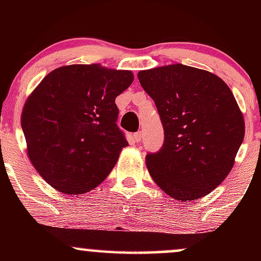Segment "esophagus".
<instances>
[{
    "mask_svg": "<svg viewBox=\"0 0 261 261\" xmlns=\"http://www.w3.org/2000/svg\"><path fill=\"white\" fill-rule=\"evenodd\" d=\"M134 140H135V142H140V141L142 140V134H141V131L134 134Z\"/></svg>",
    "mask_w": 261,
    "mask_h": 261,
    "instance_id": "esophagus-1",
    "label": "esophagus"
}]
</instances>
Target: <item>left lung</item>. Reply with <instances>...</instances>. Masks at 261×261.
I'll return each mask as SVG.
<instances>
[{"label": "left lung", "mask_w": 261, "mask_h": 261, "mask_svg": "<svg viewBox=\"0 0 261 261\" xmlns=\"http://www.w3.org/2000/svg\"><path fill=\"white\" fill-rule=\"evenodd\" d=\"M137 77L164 130L162 148L146 155L152 179L184 202L207 195L228 175L244 139L243 114L232 91L216 74L181 64Z\"/></svg>", "instance_id": "left-lung-1"}]
</instances>
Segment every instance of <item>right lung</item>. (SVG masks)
<instances>
[{"mask_svg":"<svg viewBox=\"0 0 261 261\" xmlns=\"http://www.w3.org/2000/svg\"><path fill=\"white\" fill-rule=\"evenodd\" d=\"M131 71L98 64L62 66L27 99L22 128L28 157L54 189L85 194L109 175L128 145L118 127L115 98L130 87Z\"/></svg>","mask_w":261,"mask_h":261,"instance_id":"obj_1","label":"right lung"}]
</instances>
